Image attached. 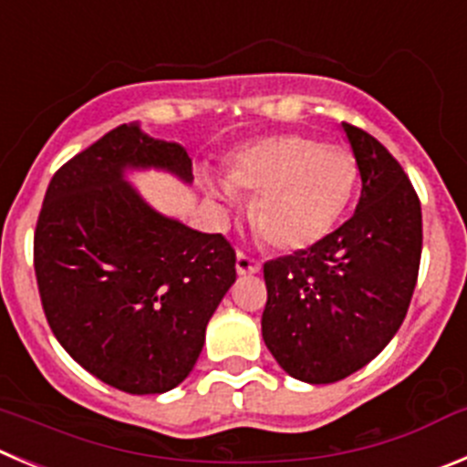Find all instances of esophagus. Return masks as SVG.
Here are the masks:
<instances>
[{"label": "esophagus", "mask_w": 467, "mask_h": 467, "mask_svg": "<svg viewBox=\"0 0 467 467\" xmlns=\"http://www.w3.org/2000/svg\"><path fill=\"white\" fill-rule=\"evenodd\" d=\"M234 269H237L239 276H246V274H258L260 272V263L251 260L248 255L237 254V263H234Z\"/></svg>", "instance_id": "34e87169"}]
</instances>
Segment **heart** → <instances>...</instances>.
<instances>
[{
    "mask_svg": "<svg viewBox=\"0 0 467 467\" xmlns=\"http://www.w3.org/2000/svg\"><path fill=\"white\" fill-rule=\"evenodd\" d=\"M357 180L359 165L350 150L325 145L306 133L269 135L237 151L228 163V183L255 193V228L285 254L317 246L338 228ZM202 186L223 202L234 198L223 182L202 180Z\"/></svg>",
    "mask_w": 467,
    "mask_h": 467,
    "instance_id": "heart-1",
    "label": "heart"
}]
</instances>
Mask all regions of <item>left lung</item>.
<instances>
[{
	"label": "left lung",
	"instance_id": "left-lung-1",
	"mask_svg": "<svg viewBox=\"0 0 467 467\" xmlns=\"http://www.w3.org/2000/svg\"><path fill=\"white\" fill-rule=\"evenodd\" d=\"M341 129L359 165L355 213L317 246L265 265V346L308 385L343 380L385 350L421 258V207L403 168L373 135Z\"/></svg>",
	"mask_w": 467,
	"mask_h": 467
}]
</instances>
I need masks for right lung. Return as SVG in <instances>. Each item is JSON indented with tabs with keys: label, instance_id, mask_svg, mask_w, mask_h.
I'll return each instance as SVG.
<instances>
[{
	"label": "right lung",
	"instance_id": "right-lung-1",
	"mask_svg": "<svg viewBox=\"0 0 467 467\" xmlns=\"http://www.w3.org/2000/svg\"><path fill=\"white\" fill-rule=\"evenodd\" d=\"M191 186L180 142L121 124L57 170L34 234L47 325L78 364L126 394H163L193 371L209 317L230 290L234 251L221 234L151 207L129 172Z\"/></svg>",
	"mask_w": 467,
	"mask_h": 467
}]
</instances>
